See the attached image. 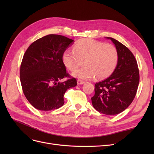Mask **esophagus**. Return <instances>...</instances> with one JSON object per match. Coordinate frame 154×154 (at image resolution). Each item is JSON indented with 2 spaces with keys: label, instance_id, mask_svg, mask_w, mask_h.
<instances>
[{
  "label": "esophagus",
  "instance_id": "obj_1",
  "mask_svg": "<svg viewBox=\"0 0 154 154\" xmlns=\"http://www.w3.org/2000/svg\"><path fill=\"white\" fill-rule=\"evenodd\" d=\"M83 83H84V82L82 80H77V84L78 85H82Z\"/></svg>",
  "mask_w": 154,
  "mask_h": 154
}]
</instances>
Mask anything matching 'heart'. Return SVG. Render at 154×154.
I'll return each instance as SVG.
<instances>
[{
  "mask_svg": "<svg viewBox=\"0 0 154 154\" xmlns=\"http://www.w3.org/2000/svg\"><path fill=\"white\" fill-rule=\"evenodd\" d=\"M119 60L118 49L114 45L91 39L78 42L74 51L66 50L63 54V62L67 69L73 71L81 66H85L74 71L72 75L82 79L94 77L103 80L114 72Z\"/></svg>",
  "mask_w": 154,
  "mask_h": 154,
  "instance_id": "obj_1",
  "label": "heart"
}]
</instances>
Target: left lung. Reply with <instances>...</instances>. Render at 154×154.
Wrapping results in <instances>:
<instances>
[{"mask_svg":"<svg viewBox=\"0 0 154 154\" xmlns=\"http://www.w3.org/2000/svg\"><path fill=\"white\" fill-rule=\"evenodd\" d=\"M118 49L119 60L111 75L95 84V94L91 97L94 108L106 115L122 112L132 103L137 91L139 73L132 53L125 45L110 37Z\"/></svg>","mask_w":154,"mask_h":154,"instance_id":"obj_1","label":"left lung"}]
</instances>
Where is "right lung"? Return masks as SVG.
I'll return each instance as SVG.
<instances>
[{
  "label": "right lung",
  "mask_w": 154,
  "mask_h": 154,
  "mask_svg": "<svg viewBox=\"0 0 154 154\" xmlns=\"http://www.w3.org/2000/svg\"><path fill=\"white\" fill-rule=\"evenodd\" d=\"M74 40L59 35H48L36 40L26 50L20 69L23 92L35 109L49 111L64 104L69 88L76 86V78L66 72L63 62L65 51ZM64 77L68 80L59 81Z\"/></svg>",
  "instance_id": "obj_1"
}]
</instances>
